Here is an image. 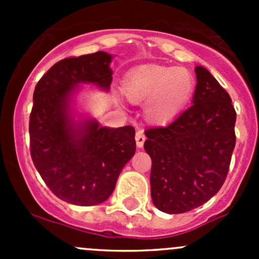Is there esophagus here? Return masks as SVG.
<instances>
[{
    "label": "esophagus",
    "mask_w": 259,
    "mask_h": 259,
    "mask_svg": "<svg viewBox=\"0 0 259 259\" xmlns=\"http://www.w3.org/2000/svg\"><path fill=\"white\" fill-rule=\"evenodd\" d=\"M135 142H137V146L138 148H143L145 142V135L143 133V130H138L137 135H135Z\"/></svg>",
    "instance_id": "obj_1"
}]
</instances>
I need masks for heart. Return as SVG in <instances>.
Instances as JSON below:
<instances>
[{
    "label": "heart",
    "mask_w": 259,
    "mask_h": 259,
    "mask_svg": "<svg viewBox=\"0 0 259 259\" xmlns=\"http://www.w3.org/2000/svg\"><path fill=\"white\" fill-rule=\"evenodd\" d=\"M195 89V77L184 67L143 65L132 70L124 81L125 96L132 103H145L148 120L164 124L178 116Z\"/></svg>",
    "instance_id": "1"
}]
</instances>
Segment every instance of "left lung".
I'll return each mask as SVG.
<instances>
[{
  "instance_id": "left-lung-1",
  "label": "left lung",
  "mask_w": 259,
  "mask_h": 259,
  "mask_svg": "<svg viewBox=\"0 0 259 259\" xmlns=\"http://www.w3.org/2000/svg\"><path fill=\"white\" fill-rule=\"evenodd\" d=\"M190 108L166 126L145 130L151 199L169 214L189 211L219 192L236 145L232 99L205 67H195Z\"/></svg>"
}]
</instances>
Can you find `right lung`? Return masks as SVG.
<instances>
[{
  "instance_id": "right-lung-1",
  "label": "right lung",
  "mask_w": 259,
  "mask_h": 259,
  "mask_svg": "<svg viewBox=\"0 0 259 259\" xmlns=\"http://www.w3.org/2000/svg\"><path fill=\"white\" fill-rule=\"evenodd\" d=\"M111 60L104 51L61 60L33 91L32 161L51 192L70 204L88 207L105 202L137 149L133 126H101L94 117H77L75 111L80 85L109 91Z\"/></svg>"
}]
</instances>
